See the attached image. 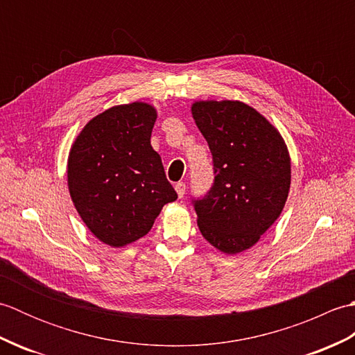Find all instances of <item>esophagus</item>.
Wrapping results in <instances>:
<instances>
[{"instance_id": "1", "label": "esophagus", "mask_w": 355, "mask_h": 355, "mask_svg": "<svg viewBox=\"0 0 355 355\" xmlns=\"http://www.w3.org/2000/svg\"><path fill=\"white\" fill-rule=\"evenodd\" d=\"M175 191H177V193H178V197L183 198V197H184V192H186V184H184L183 182L177 183V184H175Z\"/></svg>"}]
</instances>
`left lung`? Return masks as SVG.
Returning <instances> with one entry per match:
<instances>
[{
  "label": "left lung",
  "mask_w": 355,
  "mask_h": 355,
  "mask_svg": "<svg viewBox=\"0 0 355 355\" xmlns=\"http://www.w3.org/2000/svg\"><path fill=\"white\" fill-rule=\"evenodd\" d=\"M192 114L212 153L215 173L210 189L192 198L200 232L218 250L244 252L285 206L288 150L275 126L243 102H197Z\"/></svg>",
  "instance_id": "left-lung-1"
}]
</instances>
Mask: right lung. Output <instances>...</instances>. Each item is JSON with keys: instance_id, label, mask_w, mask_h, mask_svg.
Wrapping results in <instances>:
<instances>
[{"instance_id": "obj_1", "label": "right lung", "mask_w": 355, "mask_h": 355, "mask_svg": "<svg viewBox=\"0 0 355 355\" xmlns=\"http://www.w3.org/2000/svg\"><path fill=\"white\" fill-rule=\"evenodd\" d=\"M157 119L148 103L119 105L85 125L69 157V189L96 238L122 247L145 236L177 192L150 146Z\"/></svg>"}]
</instances>
